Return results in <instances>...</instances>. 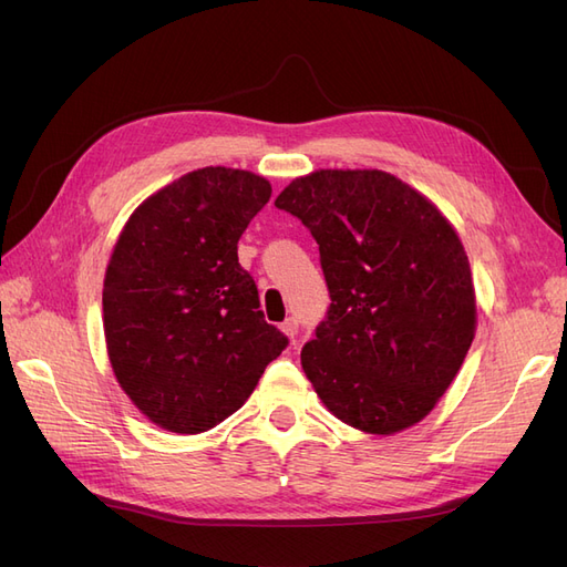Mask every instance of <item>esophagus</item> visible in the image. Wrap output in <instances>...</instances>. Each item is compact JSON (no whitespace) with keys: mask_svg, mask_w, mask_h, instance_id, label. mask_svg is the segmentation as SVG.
Masks as SVG:
<instances>
[{"mask_svg":"<svg viewBox=\"0 0 567 567\" xmlns=\"http://www.w3.org/2000/svg\"><path fill=\"white\" fill-rule=\"evenodd\" d=\"M298 329H300V323H298L296 317H288V319L281 323V331H284L290 340H293V338L298 336ZM293 342H296V340H293Z\"/></svg>","mask_w":567,"mask_h":567,"instance_id":"esophagus-1","label":"esophagus"}]
</instances>
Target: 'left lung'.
<instances>
[{
  "label": "left lung",
  "instance_id": "obj_1",
  "mask_svg": "<svg viewBox=\"0 0 567 567\" xmlns=\"http://www.w3.org/2000/svg\"><path fill=\"white\" fill-rule=\"evenodd\" d=\"M319 244L331 305L305 342L319 400L357 431L431 414L475 336L471 265L435 205L381 169H319L274 200Z\"/></svg>",
  "mask_w": 567,
  "mask_h": 567
}]
</instances>
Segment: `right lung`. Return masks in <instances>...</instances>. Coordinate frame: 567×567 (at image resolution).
<instances>
[{
    "mask_svg": "<svg viewBox=\"0 0 567 567\" xmlns=\"http://www.w3.org/2000/svg\"><path fill=\"white\" fill-rule=\"evenodd\" d=\"M271 196L248 169H194L148 196L104 279L115 379L169 433L210 431L250 398L288 338L265 321L238 238Z\"/></svg>",
    "mask_w": 567,
    "mask_h": 567,
    "instance_id": "add662e5",
    "label": "right lung"
}]
</instances>
